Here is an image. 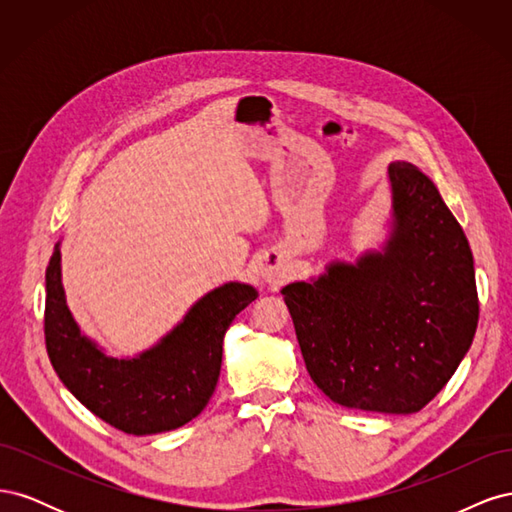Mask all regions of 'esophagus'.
Instances as JSON below:
<instances>
[{
	"label": "esophagus",
	"mask_w": 512,
	"mask_h": 512,
	"mask_svg": "<svg viewBox=\"0 0 512 512\" xmlns=\"http://www.w3.org/2000/svg\"><path fill=\"white\" fill-rule=\"evenodd\" d=\"M284 277H286V271H284V267H282V265H275V267H269V269L262 271V280L269 282V284L282 282Z\"/></svg>",
	"instance_id": "1"
}]
</instances>
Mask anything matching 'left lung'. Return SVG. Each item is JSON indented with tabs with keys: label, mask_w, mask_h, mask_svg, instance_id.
<instances>
[{
	"label": "left lung",
	"mask_w": 512,
	"mask_h": 512,
	"mask_svg": "<svg viewBox=\"0 0 512 512\" xmlns=\"http://www.w3.org/2000/svg\"><path fill=\"white\" fill-rule=\"evenodd\" d=\"M391 232L382 250L335 260L282 288L309 376L335 404L412 414L470 350L478 324L474 258L433 181L389 164Z\"/></svg>",
	"instance_id": "left-lung-1"
}]
</instances>
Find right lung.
<instances>
[{
  "mask_svg": "<svg viewBox=\"0 0 512 512\" xmlns=\"http://www.w3.org/2000/svg\"><path fill=\"white\" fill-rule=\"evenodd\" d=\"M256 297L250 284L228 282L198 299L156 346L115 359L72 318L57 243L46 267V352L59 380L87 410L132 436H151L205 410L220 378L226 329Z\"/></svg>",
  "mask_w": 512,
  "mask_h": 512,
  "instance_id": "right-lung-1",
  "label": "right lung"
}]
</instances>
